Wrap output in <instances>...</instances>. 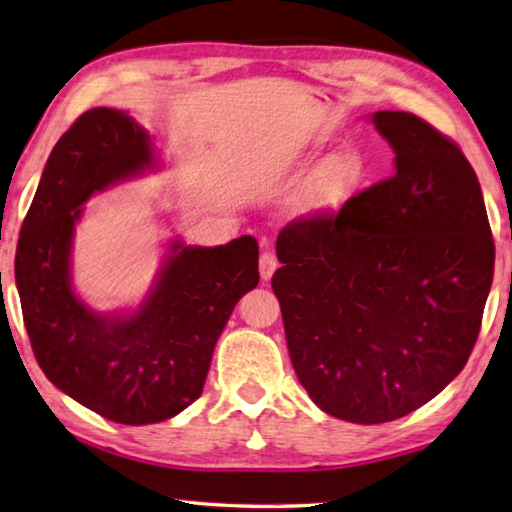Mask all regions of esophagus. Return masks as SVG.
Listing matches in <instances>:
<instances>
[{"instance_id":"1","label":"esophagus","mask_w":512,"mask_h":512,"mask_svg":"<svg viewBox=\"0 0 512 512\" xmlns=\"http://www.w3.org/2000/svg\"><path fill=\"white\" fill-rule=\"evenodd\" d=\"M275 268H277V259H275L273 253H268V250H266V253H262V257H259V275H262L264 282L271 280Z\"/></svg>"}]
</instances>
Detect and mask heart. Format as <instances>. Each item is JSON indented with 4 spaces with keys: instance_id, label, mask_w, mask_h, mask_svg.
Masks as SVG:
<instances>
[{
    "instance_id": "1",
    "label": "heart",
    "mask_w": 512,
    "mask_h": 512,
    "mask_svg": "<svg viewBox=\"0 0 512 512\" xmlns=\"http://www.w3.org/2000/svg\"><path fill=\"white\" fill-rule=\"evenodd\" d=\"M313 156L293 163L295 172L309 167ZM369 161L360 150H340L318 163L293 199V215L306 221H329L345 212L369 179Z\"/></svg>"
}]
</instances>
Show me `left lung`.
<instances>
[{"mask_svg":"<svg viewBox=\"0 0 512 512\" xmlns=\"http://www.w3.org/2000/svg\"><path fill=\"white\" fill-rule=\"evenodd\" d=\"M396 172L329 221L295 219L273 275L288 353L311 401L342 421H396L466 367L495 271L477 174L410 111H376Z\"/></svg>","mask_w":512,"mask_h":512,"instance_id":"1","label":"left lung"}]
</instances>
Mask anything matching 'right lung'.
I'll list each match as a JSON object with an SVG mask.
<instances>
[{
  "mask_svg": "<svg viewBox=\"0 0 512 512\" xmlns=\"http://www.w3.org/2000/svg\"><path fill=\"white\" fill-rule=\"evenodd\" d=\"M154 167L150 134L120 109L82 114L55 143L20 230L15 284L46 378L109 421L150 425L201 396L212 351L239 297L259 282V246L172 241L150 295L105 315L71 286V241L91 194Z\"/></svg>",
  "mask_w": 512,
  "mask_h": 512,
  "instance_id": "obj_1",
  "label": "right lung"
}]
</instances>
